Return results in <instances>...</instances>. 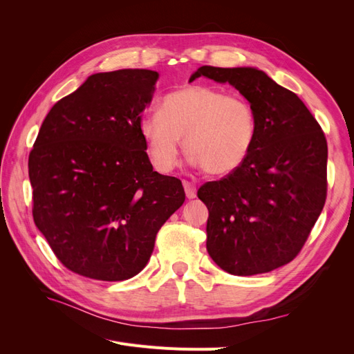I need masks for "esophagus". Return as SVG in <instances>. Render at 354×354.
Wrapping results in <instances>:
<instances>
[{
    "label": "esophagus",
    "instance_id": "34e87169",
    "mask_svg": "<svg viewBox=\"0 0 354 354\" xmlns=\"http://www.w3.org/2000/svg\"><path fill=\"white\" fill-rule=\"evenodd\" d=\"M183 186L186 190V196L189 199H194L196 196V186L194 183H190V181H187V180H183Z\"/></svg>",
    "mask_w": 354,
    "mask_h": 354
}]
</instances>
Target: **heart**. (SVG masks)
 <instances>
[{
  "label": "heart",
  "mask_w": 354,
  "mask_h": 354,
  "mask_svg": "<svg viewBox=\"0 0 354 354\" xmlns=\"http://www.w3.org/2000/svg\"><path fill=\"white\" fill-rule=\"evenodd\" d=\"M138 130L149 159L162 173L177 167L185 136L192 164L208 174L226 176L250 156L259 122L245 95L208 85H187L165 94L159 111L140 118Z\"/></svg>",
  "instance_id": "b5f03b06"
}]
</instances>
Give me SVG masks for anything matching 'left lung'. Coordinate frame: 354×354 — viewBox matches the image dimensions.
Returning a JSON list of instances; mask_svg holds the SVG:
<instances>
[{
    "label": "left lung",
    "mask_w": 354,
    "mask_h": 354,
    "mask_svg": "<svg viewBox=\"0 0 354 354\" xmlns=\"http://www.w3.org/2000/svg\"><path fill=\"white\" fill-rule=\"evenodd\" d=\"M229 82L248 99L259 131L245 162L198 190L207 250L224 272H272L301 251L326 201L328 145L298 95L255 68L202 66L190 77Z\"/></svg>",
    "instance_id": "left-lung-1"
}]
</instances>
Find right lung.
<instances>
[{
    "mask_svg": "<svg viewBox=\"0 0 354 354\" xmlns=\"http://www.w3.org/2000/svg\"><path fill=\"white\" fill-rule=\"evenodd\" d=\"M159 73H94L60 99L29 153L32 216L59 261L95 281H125L183 205L181 181L153 171L138 130Z\"/></svg>",
    "mask_w": 354,
    "mask_h": 354,
    "instance_id": "add662e5",
    "label": "right lung"
}]
</instances>
